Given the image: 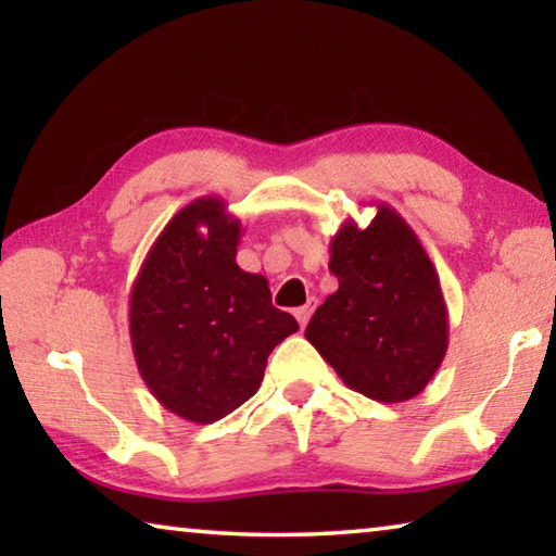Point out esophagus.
<instances>
[{"mask_svg":"<svg viewBox=\"0 0 556 556\" xmlns=\"http://www.w3.org/2000/svg\"><path fill=\"white\" fill-rule=\"evenodd\" d=\"M312 312H314V301H312V304H306V306H299V308H296L294 316H296V321H299V326H301V328H306L308 318H312Z\"/></svg>","mask_w":556,"mask_h":556,"instance_id":"obj_1","label":"esophagus"}]
</instances>
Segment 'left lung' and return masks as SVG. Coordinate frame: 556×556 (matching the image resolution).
Returning a JSON list of instances; mask_svg holds the SVG:
<instances>
[{
	"mask_svg": "<svg viewBox=\"0 0 556 556\" xmlns=\"http://www.w3.org/2000/svg\"><path fill=\"white\" fill-rule=\"evenodd\" d=\"M328 269L338 289L316 308L306 341L365 397H417L446 355L448 314L437 267L407 220L378 203L368 228L343 223Z\"/></svg>",
	"mask_w": 556,
	"mask_h": 556,
	"instance_id": "1",
	"label": "left lung"
}]
</instances>
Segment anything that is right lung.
Masks as SVG:
<instances>
[{
    "label": "right lung",
    "instance_id": "obj_1",
    "mask_svg": "<svg viewBox=\"0 0 556 556\" xmlns=\"http://www.w3.org/2000/svg\"><path fill=\"white\" fill-rule=\"evenodd\" d=\"M242 225L218 195L178 211L147 252L129 294L139 375L162 407L213 425L260 390L267 355L299 331L262 275L235 262Z\"/></svg>",
    "mask_w": 556,
    "mask_h": 556
}]
</instances>
